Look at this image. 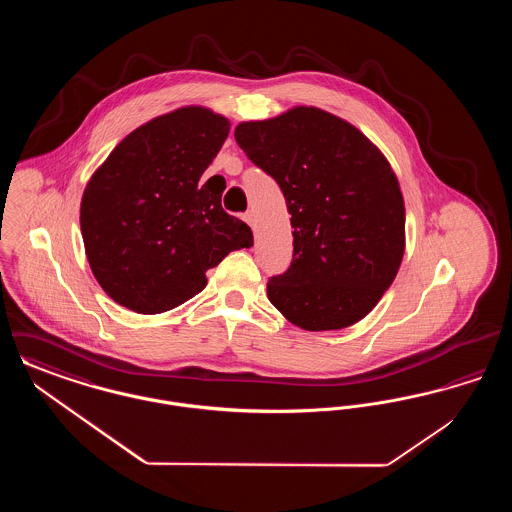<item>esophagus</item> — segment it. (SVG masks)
<instances>
[{
  "label": "esophagus",
  "mask_w": 512,
  "mask_h": 512,
  "mask_svg": "<svg viewBox=\"0 0 512 512\" xmlns=\"http://www.w3.org/2000/svg\"><path fill=\"white\" fill-rule=\"evenodd\" d=\"M244 220L253 228V226H255V213H253V211H247V213H244Z\"/></svg>",
  "instance_id": "obj_1"
}]
</instances>
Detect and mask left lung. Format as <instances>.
<instances>
[{
    "mask_svg": "<svg viewBox=\"0 0 512 512\" xmlns=\"http://www.w3.org/2000/svg\"><path fill=\"white\" fill-rule=\"evenodd\" d=\"M238 146L276 180L292 215V265L268 278L270 303L320 332L365 318L405 251V205L390 163L353 124L317 107L242 122Z\"/></svg>",
    "mask_w": 512,
    "mask_h": 512,
    "instance_id": "obj_1",
    "label": "left lung"
}]
</instances>
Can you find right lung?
Instances as JSON below:
<instances>
[{
  "label": "right lung",
  "mask_w": 512,
  "mask_h": 512,
  "mask_svg": "<svg viewBox=\"0 0 512 512\" xmlns=\"http://www.w3.org/2000/svg\"><path fill=\"white\" fill-rule=\"evenodd\" d=\"M230 132L205 107H182L130 132L90 178L80 230L90 268L113 301L140 315L171 311L207 286L205 272L251 247L224 188L201 184Z\"/></svg>",
  "instance_id": "right-lung-1"
}]
</instances>
